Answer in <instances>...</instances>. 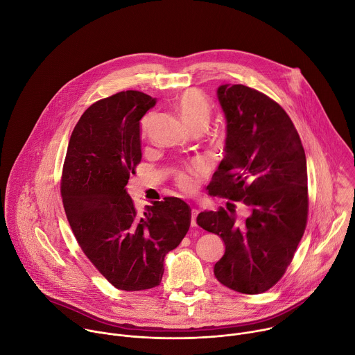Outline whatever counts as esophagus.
Returning a JSON list of instances; mask_svg holds the SVG:
<instances>
[{"label": "esophagus", "instance_id": "1", "mask_svg": "<svg viewBox=\"0 0 355 355\" xmlns=\"http://www.w3.org/2000/svg\"><path fill=\"white\" fill-rule=\"evenodd\" d=\"M196 215H198V211L196 209H192L191 211V226H196Z\"/></svg>", "mask_w": 355, "mask_h": 355}]
</instances>
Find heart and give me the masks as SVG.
Masks as SVG:
<instances>
[{"label":"heart","mask_w":355,"mask_h":355,"mask_svg":"<svg viewBox=\"0 0 355 355\" xmlns=\"http://www.w3.org/2000/svg\"><path fill=\"white\" fill-rule=\"evenodd\" d=\"M175 105L184 122L189 126V129L205 128L212 115V107L209 104V101L196 89H185L184 92H181L175 101ZM148 122H150V116H146L141 126L143 132L146 130ZM196 173H198L196 163L187 164L184 168H180L175 171V182L178 184L180 188L185 191H192L196 184L195 181Z\"/></svg>","instance_id":"obj_1"}]
</instances>
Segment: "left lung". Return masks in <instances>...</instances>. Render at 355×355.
<instances>
[{"label":"left lung","mask_w":355,"mask_h":355,"mask_svg":"<svg viewBox=\"0 0 355 355\" xmlns=\"http://www.w3.org/2000/svg\"><path fill=\"white\" fill-rule=\"evenodd\" d=\"M226 118L225 159L209 193L248 211L244 222L236 205L200 212L196 223L225 241L214 272L220 284L256 295L285 274L308 220V170L300 137L288 114L266 94L241 84L218 88Z\"/></svg>","instance_id":"left-lung-1"}]
</instances>
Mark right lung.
<instances>
[{
    "instance_id": "obj_1",
    "label": "right lung",
    "mask_w": 355,
    "mask_h": 355,
    "mask_svg": "<svg viewBox=\"0 0 355 355\" xmlns=\"http://www.w3.org/2000/svg\"><path fill=\"white\" fill-rule=\"evenodd\" d=\"M156 98L122 91L96 101L77 122L66 153L62 198L71 230L88 260L115 288L160 285L164 257L191 225V209L175 196L139 214L126 191L141 160L140 119Z\"/></svg>"
}]
</instances>
